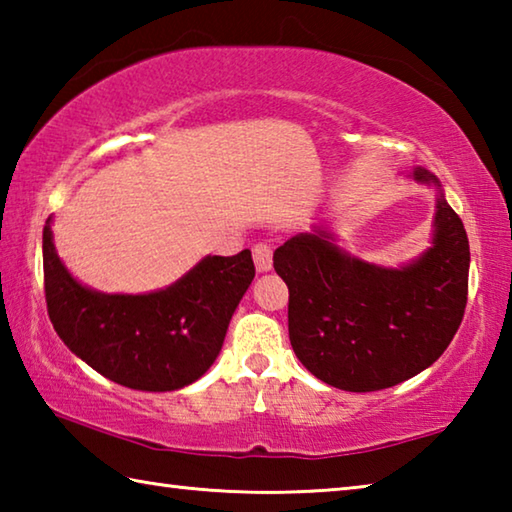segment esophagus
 <instances>
[{
	"label": "esophagus",
	"instance_id": "obj_1",
	"mask_svg": "<svg viewBox=\"0 0 512 512\" xmlns=\"http://www.w3.org/2000/svg\"><path fill=\"white\" fill-rule=\"evenodd\" d=\"M253 259H255V268L259 273L271 271L273 266V246L266 244V241H259V244L253 246Z\"/></svg>",
	"mask_w": 512,
	"mask_h": 512
}]
</instances>
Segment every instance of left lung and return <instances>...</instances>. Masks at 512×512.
Returning <instances> with one entry per match:
<instances>
[{"label":"left lung","mask_w":512,"mask_h":512,"mask_svg":"<svg viewBox=\"0 0 512 512\" xmlns=\"http://www.w3.org/2000/svg\"><path fill=\"white\" fill-rule=\"evenodd\" d=\"M431 248L400 268L361 262L316 225L273 253L289 287V339L311 375L350 393L391 388L429 368L452 343L467 305L470 241L438 178Z\"/></svg>","instance_id":"obj_1"}]
</instances>
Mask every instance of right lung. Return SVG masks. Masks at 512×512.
Listing matches in <instances>:
<instances>
[{
	"instance_id": "add662e5",
	"label": "right lung",
	"mask_w": 512,
	"mask_h": 512,
	"mask_svg": "<svg viewBox=\"0 0 512 512\" xmlns=\"http://www.w3.org/2000/svg\"><path fill=\"white\" fill-rule=\"evenodd\" d=\"M45 298L56 334L90 368L135 391H178L203 377L255 277L250 250L207 255L171 287L126 296L74 280L42 230Z\"/></svg>"
}]
</instances>
